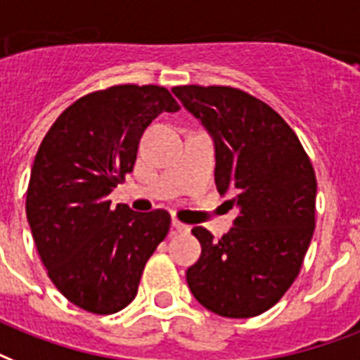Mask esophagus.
<instances>
[{"label": "esophagus", "mask_w": 360, "mask_h": 360, "mask_svg": "<svg viewBox=\"0 0 360 360\" xmlns=\"http://www.w3.org/2000/svg\"><path fill=\"white\" fill-rule=\"evenodd\" d=\"M172 227L178 231V233H189L191 231V227L186 224H182V221H178V219H172Z\"/></svg>", "instance_id": "1"}]
</instances>
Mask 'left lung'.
<instances>
[{"mask_svg":"<svg viewBox=\"0 0 360 360\" xmlns=\"http://www.w3.org/2000/svg\"><path fill=\"white\" fill-rule=\"evenodd\" d=\"M172 94L212 136L216 188L238 208L221 238L191 229L202 252L186 280L206 310L255 317L299 276L316 227V172L285 120L246 91L176 86Z\"/></svg>","mask_w":360,"mask_h":360,"instance_id":"8db88e82","label":"left lung"}]
</instances>
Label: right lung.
I'll return each mask as SVG.
<instances>
[{
    "mask_svg": "<svg viewBox=\"0 0 360 360\" xmlns=\"http://www.w3.org/2000/svg\"><path fill=\"white\" fill-rule=\"evenodd\" d=\"M176 110L180 105L163 86H112L67 107L39 146L26 193L27 224L52 283L82 310H124L169 233L167 210L112 208L108 193L133 171L152 120Z\"/></svg>",
    "mask_w": 360,
    "mask_h": 360,
    "instance_id": "obj_1",
    "label": "right lung"
}]
</instances>
